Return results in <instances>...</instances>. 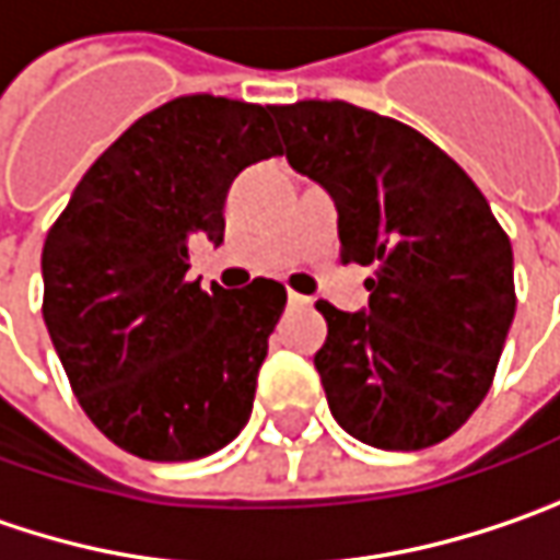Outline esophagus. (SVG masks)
Returning <instances> with one entry per match:
<instances>
[{
	"label": "esophagus",
	"mask_w": 560,
	"mask_h": 560,
	"mask_svg": "<svg viewBox=\"0 0 560 560\" xmlns=\"http://www.w3.org/2000/svg\"><path fill=\"white\" fill-rule=\"evenodd\" d=\"M288 304H291V307H307V304H311V298H304V294H294V291H291V294H288Z\"/></svg>",
	"instance_id": "obj_1"
}]
</instances>
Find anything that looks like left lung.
<instances>
[{"instance_id": "left-lung-1", "label": "left lung", "mask_w": 560, "mask_h": 560, "mask_svg": "<svg viewBox=\"0 0 560 560\" xmlns=\"http://www.w3.org/2000/svg\"><path fill=\"white\" fill-rule=\"evenodd\" d=\"M272 116L288 164L336 202L342 262L377 269L364 311L316 304L332 418L377 450L441 444L488 396L516 313L504 228L469 174L399 119L346 101Z\"/></svg>"}]
</instances>
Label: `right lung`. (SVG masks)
Wrapping results in <instances>:
<instances>
[{"label":"right lung","instance_id":"obj_1","mask_svg":"<svg viewBox=\"0 0 560 560\" xmlns=\"http://www.w3.org/2000/svg\"><path fill=\"white\" fill-rule=\"evenodd\" d=\"M272 107L189 94L136 119L47 234L44 323L84 415L154 463L199 459L249 421L284 288L189 272L192 241H224L234 177L281 154Z\"/></svg>","mask_w":560,"mask_h":560}]
</instances>
